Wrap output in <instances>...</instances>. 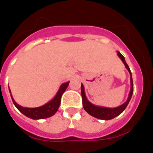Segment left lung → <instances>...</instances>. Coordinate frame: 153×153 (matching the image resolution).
<instances>
[{"instance_id": "left-lung-1", "label": "left lung", "mask_w": 153, "mask_h": 153, "mask_svg": "<svg viewBox=\"0 0 153 153\" xmlns=\"http://www.w3.org/2000/svg\"><path fill=\"white\" fill-rule=\"evenodd\" d=\"M117 55L120 58L122 62L125 65V68L128 70V73L130 74V84H131V87H130V91H129V93H128V99L125 103H123L122 105L117 106V107H115V108H108V107H104V106H96V105L90 102L88 100L86 95H85V92H84V87H83V84H81V95H82V99H83V108L90 115H92L95 118L100 119V120H111V119L118 116L119 115H120L125 111L126 106H128V102L131 99L132 95H133V92H134L133 79H132L131 71L129 70V67L126 63L125 57L123 56V55L119 51H117Z\"/></svg>"}]
</instances>
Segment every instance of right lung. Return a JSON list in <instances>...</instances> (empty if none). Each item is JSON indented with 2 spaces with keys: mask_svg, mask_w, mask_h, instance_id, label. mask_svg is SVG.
<instances>
[{
  "mask_svg": "<svg viewBox=\"0 0 153 153\" xmlns=\"http://www.w3.org/2000/svg\"><path fill=\"white\" fill-rule=\"evenodd\" d=\"M70 83L69 82L64 83L63 84H61L60 87V88L58 90V92L56 94V96L54 97L51 100L50 102H48L46 103L43 106H38V107H34V108H29V107H24V106L19 105L18 103H16L14 98L12 97V101L14 105L16 106V108L23 113L24 115H26L28 118H31L33 120H41V119H46L48 117H51L53 115L56 114L58 108L60 106V99H61V96L64 93V92L66 90L67 87Z\"/></svg>",
  "mask_w": 153,
  "mask_h": 153,
  "instance_id": "obj_1",
  "label": "right lung"
}]
</instances>
